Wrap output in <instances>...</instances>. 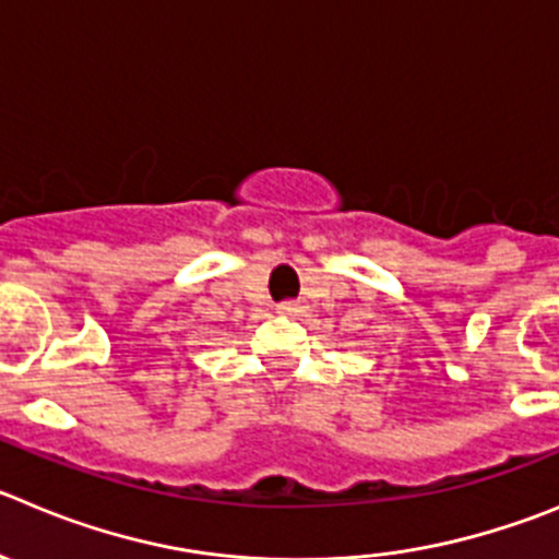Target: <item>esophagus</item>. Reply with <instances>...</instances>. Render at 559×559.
<instances>
[{"label":"esophagus","instance_id":"obj_1","mask_svg":"<svg viewBox=\"0 0 559 559\" xmlns=\"http://www.w3.org/2000/svg\"><path fill=\"white\" fill-rule=\"evenodd\" d=\"M281 311H284V314H300V311H304V304H300V300H286V304H281Z\"/></svg>","mask_w":559,"mask_h":559}]
</instances>
